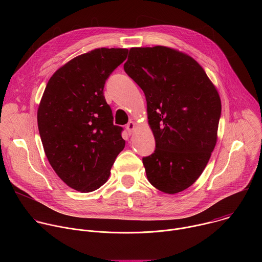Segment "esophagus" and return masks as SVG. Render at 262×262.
Segmentation results:
<instances>
[{"instance_id": "1", "label": "esophagus", "mask_w": 262, "mask_h": 262, "mask_svg": "<svg viewBox=\"0 0 262 262\" xmlns=\"http://www.w3.org/2000/svg\"><path fill=\"white\" fill-rule=\"evenodd\" d=\"M135 127H136V123H135L134 121H129V122L126 124L125 128H126V130H127L128 135H132V134H133V132H134V129H135Z\"/></svg>"}]
</instances>
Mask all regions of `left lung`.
<instances>
[{"mask_svg": "<svg viewBox=\"0 0 262 262\" xmlns=\"http://www.w3.org/2000/svg\"><path fill=\"white\" fill-rule=\"evenodd\" d=\"M124 71L143 90L156 150L142 159L155 188L176 194L191 186L216 143L221 99L203 68L166 47L133 48Z\"/></svg>", "mask_w": 262, "mask_h": 262, "instance_id": "obj_1", "label": "left lung"}]
</instances>
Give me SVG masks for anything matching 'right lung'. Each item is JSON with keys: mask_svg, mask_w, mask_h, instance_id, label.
Returning <instances> with one entry per match:
<instances>
[{"mask_svg": "<svg viewBox=\"0 0 262 262\" xmlns=\"http://www.w3.org/2000/svg\"><path fill=\"white\" fill-rule=\"evenodd\" d=\"M127 52L101 48L76 57L53 74L42 95L37 121L46 156L79 192L100 188L125 146L103 88Z\"/></svg>", "mask_w": 262, "mask_h": 262, "instance_id": "obj_1", "label": "right lung"}]
</instances>
